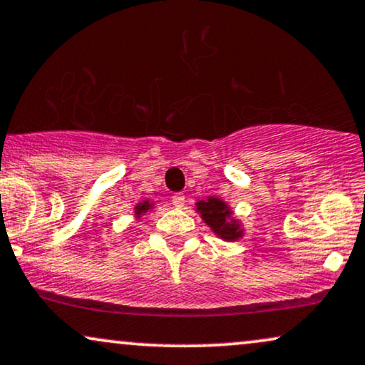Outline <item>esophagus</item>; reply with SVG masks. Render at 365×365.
<instances>
[{
    "label": "esophagus",
    "instance_id": "obj_1",
    "mask_svg": "<svg viewBox=\"0 0 365 365\" xmlns=\"http://www.w3.org/2000/svg\"><path fill=\"white\" fill-rule=\"evenodd\" d=\"M172 204L173 207H177V209H182V207L185 205V195H183V193H175L172 197Z\"/></svg>",
    "mask_w": 365,
    "mask_h": 365
}]
</instances>
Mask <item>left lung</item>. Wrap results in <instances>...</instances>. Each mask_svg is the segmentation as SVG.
I'll return each mask as SVG.
<instances>
[{"label": "left lung", "mask_w": 365, "mask_h": 365, "mask_svg": "<svg viewBox=\"0 0 365 365\" xmlns=\"http://www.w3.org/2000/svg\"><path fill=\"white\" fill-rule=\"evenodd\" d=\"M197 214L209 225L212 232L222 241L232 242L244 236L242 222L234 217V210L227 202L219 197H205L195 204Z\"/></svg>", "instance_id": "obj_1"}]
</instances>
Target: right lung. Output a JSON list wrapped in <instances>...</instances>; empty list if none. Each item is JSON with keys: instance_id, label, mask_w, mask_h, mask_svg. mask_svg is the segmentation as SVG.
<instances>
[{"instance_id": "1", "label": "right lung", "mask_w": 365, "mask_h": 365, "mask_svg": "<svg viewBox=\"0 0 365 365\" xmlns=\"http://www.w3.org/2000/svg\"><path fill=\"white\" fill-rule=\"evenodd\" d=\"M155 202L150 200V198H145V200L138 202V204L135 205V217L136 220H140L143 215H146V212H151L155 209Z\"/></svg>"}]
</instances>
